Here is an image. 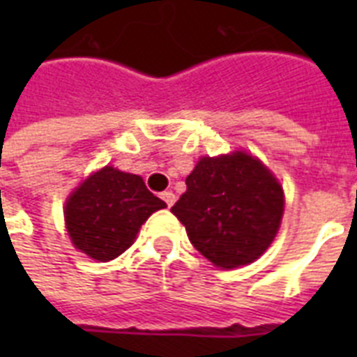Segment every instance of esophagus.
Masks as SVG:
<instances>
[{"mask_svg":"<svg viewBox=\"0 0 357 357\" xmlns=\"http://www.w3.org/2000/svg\"><path fill=\"white\" fill-rule=\"evenodd\" d=\"M161 200L167 204V207H172L174 202H176V195L172 190H165V192H161Z\"/></svg>","mask_w":357,"mask_h":357,"instance_id":"34e87169","label":"esophagus"}]
</instances>
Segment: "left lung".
<instances>
[{
  "mask_svg": "<svg viewBox=\"0 0 357 357\" xmlns=\"http://www.w3.org/2000/svg\"><path fill=\"white\" fill-rule=\"evenodd\" d=\"M170 211L198 252L222 268L248 265L276 237L283 190L268 168L244 151L202 157Z\"/></svg>",
  "mask_w": 357,
  "mask_h": 357,
  "instance_id": "1",
  "label": "left lung"
}]
</instances>
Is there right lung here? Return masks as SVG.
I'll return each mask as SVG.
<instances>
[{
  "label": "right lung",
  "mask_w": 357,
  "mask_h": 357,
  "mask_svg": "<svg viewBox=\"0 0 357 357\" xmlns=\"http://www.w3.org/2000/svg\"><path fill=\"white\" fill-rule=\"evenodd\" d=\"M162 207L167 204L146 189L140 176L105 167L70 196L64 220L75 248L92 259L111 261L133 244L146 218Z\"/></svg>",
  "instance_id": "1"
}]
</instances>
